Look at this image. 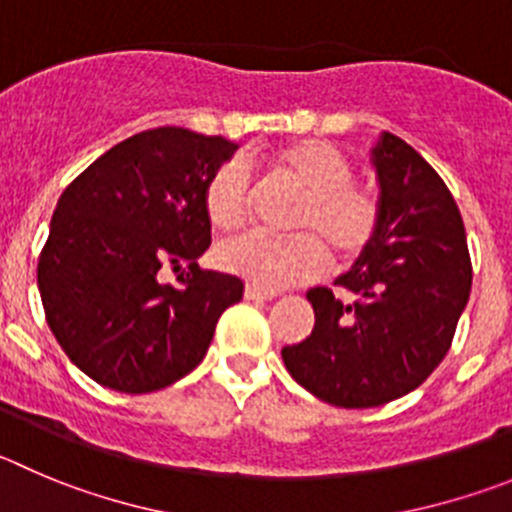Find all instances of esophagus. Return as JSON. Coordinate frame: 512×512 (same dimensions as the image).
Returning <instances> with one entry per match:
<instances>
[{"instance_id":"34e87169","label":"esophagus","mask_w":512,"mask_h":512,"mask_svg":"<svg viewBox=\"0 0 512 512\" xmlns=\"http://www.w3.org/2000/svg\"><path fill=\"white\" fill-rule=\"evenodd\" d=\"M245 298L247 300H272V298H275V293H267V290L255 288V285H247Z\"/></svg>"}]
</instances>
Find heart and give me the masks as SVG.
<instances>
[{
	"label": "heart",
	"instance_id": "heart-1",
	"mask_svg": "<svg viewBox=\"0 0 512 512\" xmlns=\"http://www.w3.org/2000/svg\"><path fill=\"white\" fill-rule=\"evenodd\" d=\"M272 169L303 191L290 227L295 234L245 232L217 247L232 275L262 290H280L321 275L328 252L336 262L358 257L379 227L374 191L351 179L348 156L323 138H300L270 154ZM252 171L242 156L224 159L204 186V207L219 229H240L252 212Z\"/></svg>",
	"mask_w": 512,
	"mask_h": 512
}]
</instances>
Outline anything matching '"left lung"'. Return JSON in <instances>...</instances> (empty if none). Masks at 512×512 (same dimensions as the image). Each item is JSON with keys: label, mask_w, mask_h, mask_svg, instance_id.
I'll list each match as a JSON object with an SVG mask.
<instances>
[{"label": "left lung", "mask_w": 512, "mask_h": 512, "mask_svg": "<svg viewBox=\"0 0 512 512\" xmlns=\"http://www.w3.org/2000/svg\"><path fill=\"white\" fill-rule=\"evenodd\" d=\"M379 227L353 267L308 290L315 326L283 348L295 381L343 409L381 407L417 389L450 351L472 288L465 224L437 171L394 133L371 148Z\"/></svg>", "instance_id": "left-lung-1"}]
</instances>
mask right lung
Instances as JSON below:
<instances>
[{"instance_id": "right-lung-1", "label": "right lung", "mask_w": 512, "mask_h": 512, "mask_svg": "<svg viewBox=\"0 0 512 512\" xmlns=\"http://www.w3.org/2000/svg\"><path fill=\"white\" fill-rule=\"evenodd\" d=\"M237 143L164 126L126 138L62 191L37 262L47 323L83 374L148 394L202 364L214 326L245 283L199 270L212 242L204 186ZM190 270L179 286L164 264Z\"/></svg>"}]
</instances>
